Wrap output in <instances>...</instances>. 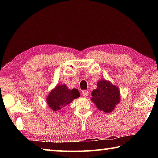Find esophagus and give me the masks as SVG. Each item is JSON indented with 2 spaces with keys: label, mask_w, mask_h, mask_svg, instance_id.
<instances>
[{
  "label": "esophagus",
  "mask_w": 158,
  "mask_h": 158,
  "mask_svg": "<svg viewBox=\"0 0 158 158\" xmlns=\"http://www.w3.org/2000/svg\"><path fill=\"white\" fill-rule=\"evenodd\" d=\"M82 95L83 96H85V97H86L87 96H88V90H83V91L82 92Z\"/></svg>",
  "instance_id": "34e87169"
}]
</instances>
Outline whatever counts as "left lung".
Here are the masks:
<instances>
[{"mask_svg": "<svg viewBox=\"0 0 158 158\" xmlns=\"http://www.w3.org/2000/svg\"><path fill=\"white\" fill-rule=\"evenodd\" d=\"M92 95V101L99 110L105 113L113 111L120 100L118 88L105 79L98 82L97 89L93 90Z\"/></svg>", "mask_w": 158, "mask_h": 158, "instance_id": "8db88e82", "label": "left lung"}]
</instances>
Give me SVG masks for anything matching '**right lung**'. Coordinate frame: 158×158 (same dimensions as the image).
<instances>
[{
	"instance_id": "obj_1",
	"label": "right lung",
	"mask_w": 158,
	"mask_h": 158,
	"mask_svg": "<svg viewBox=\"0 0 158 158\" xmlns=\"http://www.w3.org/2000/svg\"><path fill=\"white\" fill-rule=\"evenodd\" d=\"M79 96L80 94L78 89L70 90L66 85H59L50 92L47 98V102L52 110L58 111Z\"/></svg>"
}]
</instances>
